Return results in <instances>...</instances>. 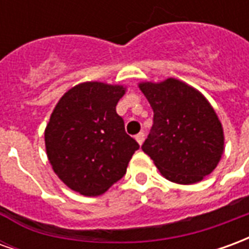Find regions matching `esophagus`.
<instances>
[{"label": "esophagus", "instance_id": "1", "mask_svg": "<svg viewBox=\"0 0 249 249\" xmlns=\"http://www.w3.org/2000/svg\"><path fill=\"white\" fill-rule=\"evenodd\" d=\"M135 139H136V141H137V142H139V144H142V142H144V139H145V135H144V133H142V132H141V133H139V135H136L135 136Z\"/></svg>", "mask_w": 249, "mask_h": 249}]
</instances>
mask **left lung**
<instances>
[{
  "label": "left lung",
  "mask_w": 249,
  "mask_h": 249,
  "mask_svg": "<svg viewBox=\"0 0 249 249\" xmlns=\"http://www.w3.org/2000/svg\"><path fill=\"white\" fill-rule=\"evenodd\" d=\"M153 109V125L141 149L169 181L195 184L213 172L224 152L217 114L197 89L178 78L140 82Z\"/></svg>",
  "instance_id": "left-lung-1"
}]
</instances>
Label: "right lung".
<instances>
[{"instance_id":"obj_1","label":"right lung","mask_w":249,"mask_h":249,"mask_svg":"<svg viewBox=\"0 0 249 249\" xmlns=\"http://www.w3.org/2000/svg\"><path fill=\"white\" fill-rule=\"evenodd\" d=\"M126 88L81 82L53 109L45 128L48 160L58 178L84 196L107 192L126 172L139 144L125 133L116 105Z\"/></svg>"}]
</instances>
